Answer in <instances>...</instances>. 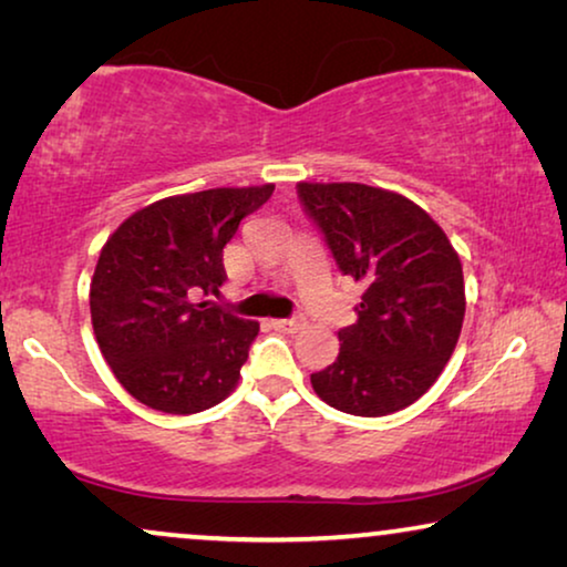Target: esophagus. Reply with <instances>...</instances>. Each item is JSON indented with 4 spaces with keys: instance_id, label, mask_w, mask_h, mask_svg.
<instances>
[{
    "instance_id": "1",
    "label": "esophagus",
    "mask_w": 567,
    "mask_h": 567,
    "mask_svg": "<svg viewBox=\"0 0 567 567\" xmlns=\"http://www.w3.org/2000/svg\"><path fill=\"white\" fill-rule=\"evenodd\" d=\"M270 324L281 332H299L305 328V320H301V317H291V320H270Z\"/></svg>"
}]
</instances>
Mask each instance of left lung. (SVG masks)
<instances>
[{"instance_id":"left-lung-1","label":"left lung","mask_w":567,"mask_h":567,"mask_svg":"<svg viewBox=\"0 0 567 567\" xmlns=\"http://www.w3.org/2000/svg\"><path fill=\"white\" fill-rule=\"evenodd\" d=\"M297 188L338 268L363 284L359 320L338 332L336 363L312 374L317 398L351 415L398 413L431 390L460 340V255L402 193L363 183Z\"/></svg>"}]
</instances>
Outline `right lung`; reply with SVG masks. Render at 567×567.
I'll return each mask as SVG.
<instances>
[{"label": "right lung", "instance_id": "1", "mask_svg": "<svg viewBox=\"0 0 567 567\" xmlns=\"http://www.w3.org/2000/svg\"><path fill=\"white\" fill-rule=\"evenodd\" d=\"M274 188L154 200L107 237L90 284L92 330L115 379L142 405L190 415L235 392L260 324L200 297L219 293L224 247Z\"/></svg>", "mask_w": 567, "mask_h": 567}]
</instances>
